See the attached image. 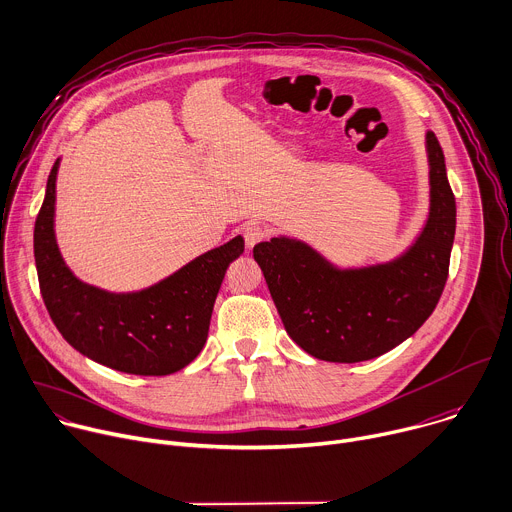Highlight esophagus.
Masks as SVG:
<instances>
[{"instance_id": "1", "label": "esophagus", "mask_w": 512, "mask_h": 512, "mask_svg": "<svg viewBox=\"0 0 512 512\" xmlns=\"http://www.w3.org/2000/svg\"><path fill=\"white\" fill-rule=\"evenodd\" d=\"M242 232H244V240H246V246H248V248H254V246H256L258 242H262L264 236H266L264 228H262L258 222H248V224H244Z\"/></svg>"}]
</instances>
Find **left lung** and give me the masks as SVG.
<instances>
[{
    "label": "left lung",
    "mask_w": 512,
    "mask_h": 512,
    "mask_svg": "<svg viewBox=\"0 0 512 512\" xmlns=\"http://www.w3.org/2000/svg\"><path fill=\"white\" fill-rule=\"evenodd\" d=\"M430 210L422 232L399 256L341 266L309 242L274 236L254 246L288 337L331 363L375 359L410 339L442 296L456 234V201L442 147L426 133Z\"/></svg>",
    "instance_id": "8db88e82"
}]
</instances>
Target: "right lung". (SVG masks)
<instances>
[{"mask_svg":"<svg viewBox=\"0 0 512 512\" xmlns=\"http://www.w3.org/2000/svg\"><path fill=\"white\" fill-rule=\"evenodd\" d=\"M56 159L34 228V258L46 309L62 337L84 357L133 375H169L206 345L214 302L244 238L201 254L163 280L111 292L80 280L64 262L54 230Z\"/></svg>","mask_w":512,"mask_h":512,"instance_id":"add662e5","label":"right lung"}]
</instances>
